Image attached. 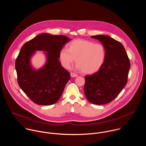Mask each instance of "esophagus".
Segmentation results:
<instances>
[{
	"instance_id": "1",
	"label": "esophagus",
	"mask_w": 146,
	"mask_h": 146,
	"mask_svg": "<svg viewBox=\"0 0 146 146\" xmlns=\"http://www.w3.org/2000/svg\"><path fill=\"white\" fill-rule=\"evenodd\" d=\"M70 75H71V77H77L78 76V75L75 73H74V72H71Z\"/></svg>"
}]
</instances>
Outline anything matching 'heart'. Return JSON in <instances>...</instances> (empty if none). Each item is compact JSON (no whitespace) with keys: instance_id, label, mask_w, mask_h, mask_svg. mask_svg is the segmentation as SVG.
Segmentation results:
<instances>
[{"instance_id":"1","label":"heart","mask_w":146,"mask_h":146,"mask_svg":"<svg viewBox=\"0 0 146 146\" xmlns=\"http://www.w3.org/2000/svg\"><path fill=\"white\" fill-rule=\"evenodd\" d=\"M59 56L64 68H70L76 58V68L84 74H92L98 71L103 65L106 49L102 44L79 39L70 42L68 49L62 48Z\"/></svg>"}]
</instances>
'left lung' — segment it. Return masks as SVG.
I'll list each match as a JSON object with an SVG mask.
<instances>
[{
	"label": "left lung",
	"instance_id": "left-lung-1",
	"mask_svg": "<svg viewBox=\"0 0 146 146\" xmlns=\"http://www.w3.org/2000/svg\"><path fill=\"white\" fill-rule=\"evenodd\" d=\"M92 38L101 42L106 49L104 62L96 72L85 76L84 94L92 104H106L113 101L127 82L130 63L120 42L107 35Z\"/></svg>",
	"mask_w": 146,
	"mask_h": 146
}]
</instances>
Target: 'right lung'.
<instances>
[{"mask_svg":"<svg viewBox=\"0 0 146 146\" xmlns=\"http://www.w3.org/2000/svg\"><path fill=\"white\" fill-rule=\"evenodd\" d=\"M71 39L64 35L43 33L26 42L16 60L17 82L23 92L35 104L42 106L56 103L71 76L60 62V52ZM35 50L46 51V64L35 70L30 58Z\"/></svg>","mask_w":146,"mask_h":146,"instance_id":"add662e5","label":"right lung"}]
</instances>
